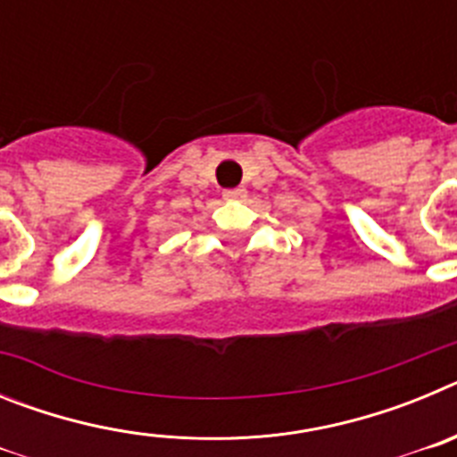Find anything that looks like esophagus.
<instances>
[{
    "instance_id": "1",
    "label": "esophagus",
    "mask_w": 457,
    "mask_h": 457,
    "mask_svg": "<svg viewBox=\"0 0 457 457\" xmlns=\"http://www.w3.org/2000/svg\"><path fill=\"white\" fill-rule=\"evenodd\" d=\"M247 196V189L245 187H236V189H224V199L226 201H240Z\"/></svg>"
}]
</instances>
